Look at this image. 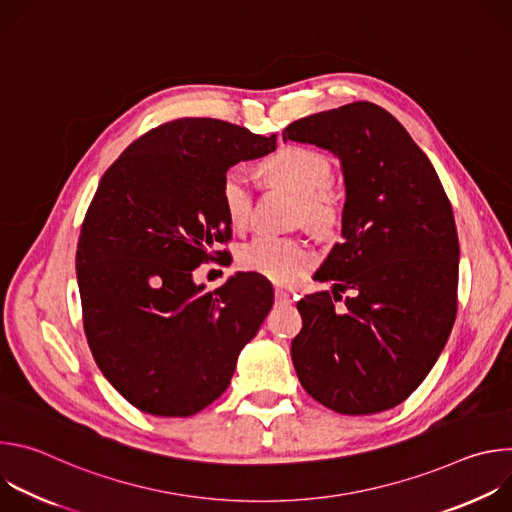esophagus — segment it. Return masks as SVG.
I'll use <instances>...</instances> for the list:
<instances>
[{
  "mask_svg": "<svg viewBox=\"0 0 512 512\" xmlns=\"http://www.w3.org/2000/svg\"><path fill=\"white\" fill-rule=\"evenodd\" d=\"M275 300L279 304H291V294H287V291L281 287H275Z\"/></svg>",
  "mask_w": 512,
  "mask_h": 512,
  "instance_id": "34e87169",
  "label": "esophagus"
}]
</instances>
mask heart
Listing matches in <instances>:
<instances>
[{
  "instance_id": "obj_1",
  "label": "heart",
  "mask_w": 512,
  "mask_h": 512,
  "mask_svg": "<svg viewBox=\"0 0 512 512\" xmlns=\"http://www.w3.org/2000/svg\"><path fill=\"white\" fill-rule=\"evenodd\" d=\"M261 172L269 184L289 190L300 200V218L316 233H330L338 223V202L328 190L332 182L330 160L302 145H285L261 164ZM221 204L233 227L247 225L253 192L241 168L223 174ZM314 249L302 239L257 237L241 247L239 265L245 271L267 277L275 283H289L304 275L314 265Z\"/></svg>"
}]
</instances>
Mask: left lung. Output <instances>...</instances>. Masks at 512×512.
Listing matches in <instances>:
<instances>
[{"label": "left lung", "mask_w": 512, "mask_h": 512, "mask_svg": "<svg viewBox=\"0 0 512 512\" xmlns=\"http://www.w3.org/2000/svg\"><path fill=\"white\" fill-rule=\"evenodd\" d=\"M312 143L342 166V243L298 302L291 360L302 387L342 415L405 401L442 354L458 310L460 245L452 204L429 158L383 107L356 101L298 119L283 141ZM355 294L342 311L333 302Z\"/></svg>", "instance_id": "1"}]
</instances>
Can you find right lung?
<instances>
[{"mask_svg": "<svg viewBox=\"0 0 512 512\" xmlns=\"http://www.w3.org/2000/svg\"><path fill=\"white\" fill-rule=\"evenodd\" d=\"M275 139L184 117L135 139L99 182L77 245L83 324L105 379L143 413L188 417L221 397L273 306L257 273L204 291L192 271L231 239L223 174Z\"/></svg>", "mask_w": 512, "mask_h": 512, "instance_id": "right-lung-1", "label": "right lung"}]
</instances>
